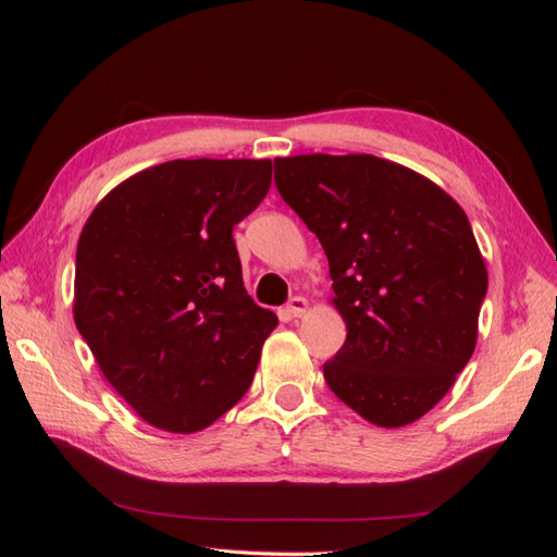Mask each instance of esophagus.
<instances>
[{"label":"esophagus","instance_id":"obj_1","mask_svg":"<svg viewBox=\"0 0 557 557\" xmlns=\"http://www.w3.org/2000/svg\"><path fill=\"white\" fill-rule=\"evenodd\" d=\"M307 309H309V301H307L305 297H299V295H295V297L288 301V307H285V311H288L293 318L305 315Z\"/></svg>","mask_w":557,"mask_h":557}]
</instances>
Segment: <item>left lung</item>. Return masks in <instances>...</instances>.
Returning <instances> with one entry per match:
<instances>
[{"instance_id":"obj_1","label":"left lung","mask_w":557,"mask_h":557,"mask_svg":"<svg viewBox=\"0 0 557 557\" xmlns=\"http://www.w3.org/2000/svg\"><path fill=\"white\" fill-rule=\"evenodd\" d=\"M276 188L323 246L346 342L330 391L379 428L409 425L476 348L487 272L458 201L376 156L274 160Z\"/></svg>"}]
</instances>
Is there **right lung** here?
Returning <instances> with one entry per match:
<instances>
[{"label":"right lung","instance_id":"1","mask_svg":"<svg viewBox=\"0 0 557 557\" xmlns=\"http://www.w3.org/2000/svg\"><path fill=\"white\" fill-rule=\"evenodd\" d=\"M272 160H172L99 201L76 248L74 320L146 423L190 434L237 404L278 318L244 288L232 227Z\"/></svg>","mask_w":557,"mask_h":557}]
</instances>
